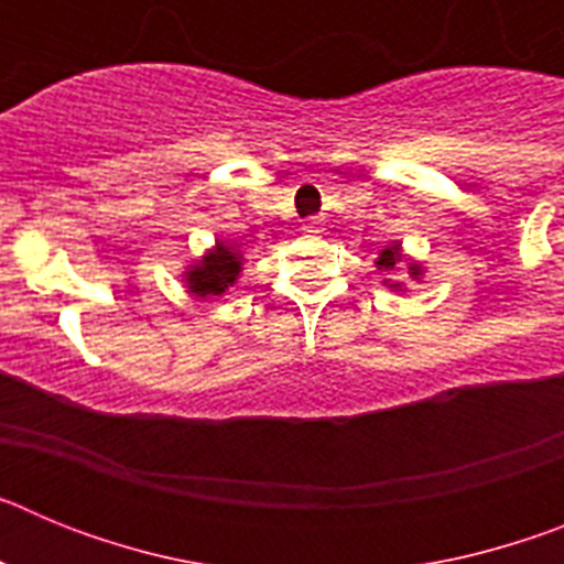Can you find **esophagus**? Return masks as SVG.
Listing matches in <instances>:
<instances>
[{
  "mask_svg": "<svg viewBox=\"0 0 564 564\" xmlns=\"http://www.w3.org/2000/svg\"><path fill=\"white\" fill-rule=\"evenodd\" d=\"M305 231H322V220H318V217H311V220L305 223Z\"/></svg>",
  "mask_w": 564,
  "mask_h": 564,
  "instance_id": "1",
  "label": "esophagus"
}]
</instances>
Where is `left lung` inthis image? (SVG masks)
<instances>
[{"mask_svg":"<svg viewBox=\"0 0 564 564\" xmlns=\"http://www.w3.org/2000/svg\"><path fill=\"white\" fill-rule=\"evenodd\" d=\"M403 257H406V253L401 251V242H392V246H387L381 253H378V259H376L378 271H392V273H395L398 265H401V262H403ZM406 265H410V276L412 279H421L423 276V265H421V262H412V259H406ZM383 285L392 288V291H403L401 282H392V279H383Z\"/></svg>","mask_w":564,"mask_h":564,"instance_id":"8db88e82","label":"left lung"}]
</instances>
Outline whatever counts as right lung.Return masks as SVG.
Wrapping results in <instances>:
<instances>
[{"label": "right lung", "instance_id": "right-lung-1", "mask_svg": "<svg viewBox=\"0 0 564 564\" xmlns=\"http://www.w3.org/2000/svg\"><path fill=\"white\" fill-rule=\"evenodd\" d=\"M242 262L246 259H242V251H239L237 242L217 239L197 262H192L183 271V282H186L188 293L197 299L223 296L239 279Z\"/></svg>", "mask_w": 564, "mask_h": 564}]
</instances>
